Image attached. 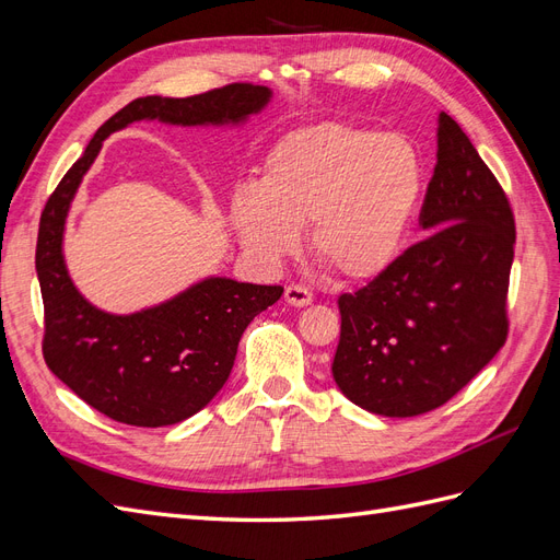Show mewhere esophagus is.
Returning <instances> with one entry per match:
<instances>
[{
	"instance_id": "esophagus-1",
	"label": "esophagus",
	"mask_w": 560,
	"mask_h": 560,
	"mask_svg": "<svg viewBox=\"0 0 560 560\" xmlns=\"http://www.w3.org/2000/svg\"><path fill=\"white\" fill-rule=\"evenodd\" d=\"M284 301L290 303V306L303 308L313 301V294H311L308 287H303V284H287L284 287Z\"/></svg>"
}]
</instances>
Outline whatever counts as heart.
<instances>
[{"label": "heart", "instance_id": "b5f03b06", "mask_svg": "<svg viewBox=\"0 0 560 560\" xmlns=\"http://www.w3.org/2000/svg\"><path fill=\"white\" fill-rule=\"evenodd\" d=\"M422 196V165L399 135L352 124L296 130L270 151L261 184L233 194L243 245L268 264L301 247L346 280H371L397 261Z\"/></svg>", "mask_w": 560, "mask_h": 560}]
</instances>
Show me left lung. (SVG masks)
Listing matches in <instances>:
<instances>
[{
    "label": "left lung",
    "mask_w": 560,
    "mask_h": 560,
    "mask_svg": "<svg viewBox=\"0 0 560 560\" xmlns=\"http://www.w3.org/2000/svg\"><path fill=\"white\" fill-rule=\"evenodd\" d=\"M436 147L420 210L430 235L362 290L338 296L334 381L352 404L387 418L446 404L495 358L510 331V198L444 112Z\"/></svg>",
    "instance_id": "left-lung-1"
}]
</instances>
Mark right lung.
<instances>
[{
	"mask_svg": "<svg viewBox=\"0 0 560 560\" xmlns=\"http://www.w3.org/2000/svg\"><path fill=\"white\" fill-rule=\"evenodd\" d=\"M268 100L270 91L254 83H229L191 97L132 100L97 128L46 200L35 257L44 299V360L74 395L116 422L163 428L208 406L231 374L243 331L282 296V287L208 278L140 313L97 311L77 292L62 259L65 217L79 184L103 140L132 121L243 124Z\"/></svg>",
	"mask_w": 560,
	"mask_h": 560,
	"instance_id": "obj_1",
	"label": "right lung"
}]
</instances>
